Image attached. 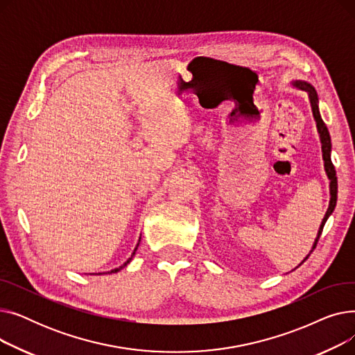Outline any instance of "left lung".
<instances>
[{
	"label": "left lung",
	"mask_w": 355,
	"mask_h": 355,
	"mask_svg": "<svg viewBox=\"0 0 355 355\" xmlns=\"http://www.w3.org/2000/svg\"><path fill=\"white\" fill-rule=\"evenodd\" d=\"M292 86L301 89V90H305L308 93V98H309V103H311V109H312V115H313V119L316 122V129H318V134H320V139H321V148H322V159H324V168H325V173H327V177L329 180V206H328V210L322 218V223L320 226V230H318V234H316V239L313 241L312 245V250L316 248V243H318L320 240V236L322 233V229L325 226V223L328 220V217L332 214L335 206H337V193H338V182H337V175H335V168L331 162V137H329V132H328V128L327 125L324 123L322 118H321V114H320V101H318V93H316L315 87L308 83V82H304V80H295L292 82ZM312 250L309 252V254L312 253ZM309 254L302 260V262L297 265L301 266L305 260L309 257ZM296 266V268H297Z\"/></svg>",
	"instance_id": "left-lung-1"
}]
</instances>
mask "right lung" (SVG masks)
Masks as SVG:
<instances>
[{
  "instance_id": "right-lung-1",
  "label": "right lung",
  "mask_w": 355,
  "mask_h": 355,
  "mask_svg": "<svg viewBox=\"0 0 355 355\" xmlns=\"http://www.w3.org/2000/svg\"><path fill=\"white\" fill-rule=\"evenodd\" d=\"M139 241H141V237H139ZM139 241H138V245H137V248H135V250H134V253L132 254H130V257L126 260V262L122 265V266H119V268H116V269H112L110 272H106V273H116V272H119L121 269H123L129 262H130V260H132V257H134V254H135V252H137V249H138V246H139ZM98 275H101V273H98Z\"/></svg>"
}]
</instances>
